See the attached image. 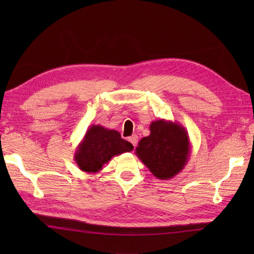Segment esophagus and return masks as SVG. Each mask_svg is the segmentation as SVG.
I'll use <instances>...</instances> for the list:
<instances>
[{"label":"esophagus","mask_w":254,"mask_h":254,"mask_svg":"<svg viewBox=\"0 0 254 254\" xmlns=\"http://www.w3.org/2000/svg\"><path fill=\"white\" fill-rule=\"evenodd\" d=\"M127 139H128V142H130V143L133 145L134 147L136 146V144H137V139H138V138H137V135H135V134H134V135L130 136V137H128Z\"/></svg>","instance_id":"1"}]
</instances>
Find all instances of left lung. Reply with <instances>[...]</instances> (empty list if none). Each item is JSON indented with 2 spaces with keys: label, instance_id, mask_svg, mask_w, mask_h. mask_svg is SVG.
<instances>
[{
  "label": "left lung",
  "instance_id": "obj_1",
  "mask_svg": "<svg viewBox=\"0 0 254 254\" xmlns=\"http://www.w3.org/2000/svg\"><path fill=\"white\" fill-rule=\"evenodd\" d=\"M150 134L143 137L135 154L160 180H169L185 168L191 154V142L181 124L169 120L153 121Z\"/></svg>",
  "mask_w": 254,
  "mask_h": 254
}]
</instances>
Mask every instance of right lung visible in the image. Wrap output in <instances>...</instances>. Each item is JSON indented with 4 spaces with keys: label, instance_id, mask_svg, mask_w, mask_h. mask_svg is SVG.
<instances>
[{
    "label": "right lung",
    "instance_id": "add662e5",
    "mask_svg": "<svg viewBox=\"0 0 254 254\" xmlns=\"http://www.w3.org/2000/svg\"><path fill=\"white\" fill-rule=\"evenodd\" d=\"M133 148L130 142L121 138L118 131L94 124L78 144L74 160L86 174H97L112 157L131 152Z\"/></svg>",
    "mask_w": 254,
    "mask_h": 254
}]
</instances>
